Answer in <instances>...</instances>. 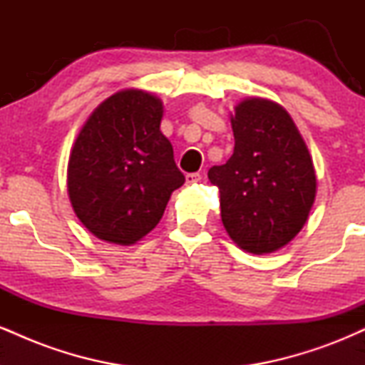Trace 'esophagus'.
I'll list each match as a JSON object with an SVG mask.
<instances>
[{
    "label": "esophagus",
    "mask_w": 365,
    "mask_h": 365,
    "mask_svg": "<svg viewBox=\"0 0 365 365\" xmlns=\"http://www.w3.org/2000/svg\"><path fill=\"white\" fill-rule=\"evenodd\" d=\"M200 178H202V175L200 173H187L185 175L187 183H197V182H200Z\"/></svg>",
    "instance_id": "34e87169"
}]
</instances>
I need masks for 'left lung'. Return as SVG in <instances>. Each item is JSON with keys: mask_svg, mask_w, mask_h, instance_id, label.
<instances>
[{"mask_svg": "<svg viewBox=\"0 0 365 365\" xmlns=\"http://www.w3.org/2000/svg\"><path fill=\"white\" fill-rule=\"evenodd\" d=\"M235 149L207 177L220 188L221 220L232 240L252 254L282 249L302 230L316 199L307 145L287 111L245 99L232 116Z\"/></svg>", "mask_w": 365, "mask_h": 365, "instance_id": "obj_1", "label": "left lung"}]
</instances>
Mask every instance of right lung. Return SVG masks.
Here are the masks:
<instances>
[{
	"instance_id": "1",
	"label": "right lung",
	"mask_w": 365,
	"mask_h": 365,
	"mask_svg": "<svg viewBox=\"0 0 365 365\" xmlns=\"http://www.w3.org/2000/svg\"><path fill=\"white\" fill-rule=\"evenodd\" d=\"M163 103L144 91H120L99 104L68 161L75 215L101 240L132 245L161 220L185 177L159 130Z\"/></svg>"
}]
</instances>
